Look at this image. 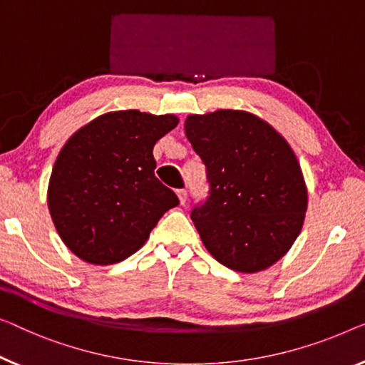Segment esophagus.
<instances>
[{"label": "esophagus", "instance_id": "1", "mask_svg": "<svg viewBox=\"0 0 365 365\" xmlns=\"http://www.w3.org/2000/svg\"><path fill=\"white\" fill-rule=\"evenodd\" d=\"M177 195H178V200H180V203L183 205L185 201H187V190H183V188L177 190Z\"/></svg>", "mask_w": 365, "mask_h": 365}]
</instances>
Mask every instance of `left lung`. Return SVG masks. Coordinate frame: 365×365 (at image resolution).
<instances>
[{"label": "left lung", "mask_w": 365, "mask_h": 365, "mask_svg": "<svg viewBox=\"0 0 365 365\" xmlns=\"http://www.w3.org/2000/svg\"><path fill=\"white\" fill-rule=\"evenodd\" d=\"M185 134L206 167L208 198L192 210L201 241L227 269L254 274L300 235L308 192L295 152L252 113L190 114Z\"/></svg>", "instance_id": "8db88e82"}]
</instances>
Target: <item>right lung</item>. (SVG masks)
<instances>
[{
  "instance_id": "1",
  "label": "right lung",
  "mask_w": 365,
  "mask_h": 365,
  "mask_svg": "<svg viewBox=\"0 0 365 365\" xmlns=\"http://www.w3.org/2000/svg\"><path fill=\"white\" fill-rule=\"evenodd\" d=\"M178 124L173 114H101L58 152L47 205L58 236L88 264L110 265L144 246L177 195L154 175L152 150Z\"/></svg>"
}]
</instances>
